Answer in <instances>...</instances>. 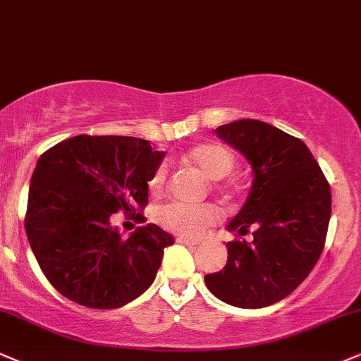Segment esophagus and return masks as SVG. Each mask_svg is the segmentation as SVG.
I'll use <instances>...</instances> for the list:
<instances>
[{"instance_id":"obj_1","label":"esophagus","mask_w":361,"mask_h":361,"mask_svg":"<svg viewBox=\"0 0 361 361\" xmlns=\"http://www.w3.org/2000/svg\"><path fill=\"white\" fill-rule=\"evenodd\" d=\"M177 241L185 244V246H197L199 244L197 239H189V238H177Z\"/></svg>"}]
</instances>
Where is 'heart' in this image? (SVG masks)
<instances>
[{
  "mask_svg": "<svg viewBox=\"0 0 361 361\" xmlns=\"http://www.w3.org/2000/svg\"><path fill=\"white\" fill-rule=\"evenodd\" d=\"M185 162L195 166L209 180H221L234 167V155L224 145L206 142L195 145L184 155ZM166 182V171L159 167L150 177L149 188L152 192H160ZM216 221V211L211 206H189V204L171 202L157 211V222L164 229L182 235H199Z\"/></svg>",
  "mask_w": 361,
  "mask_h": 361,
  "instance_id": "obj_1",
  "label": "heart"
}]
</instances>
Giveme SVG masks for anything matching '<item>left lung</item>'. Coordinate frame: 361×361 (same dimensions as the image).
<instances>
[{
  "label": "left lung",
  "instance_id": "8db88e82",
  "mask_svg": "<svg viewBox=\"0 0 361 361\" xmlns=\"http://www.w3.org/2000/svg\"><path fill=\"white\" fill-rule=\"evenodd\" d=\"M252 167V184L228 231L252 243L233 241L219 273L206 274L209 291L238 308H264L305 281L323 252L331 214V190L303 140L261 120L216 128Z\"/></svg>",
  "mask_w": 361,
  "mask_h": 361
}]
</instances>
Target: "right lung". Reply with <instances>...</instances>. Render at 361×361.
Instances as JSON below:
<instances>
[{"label":"right lung","mask_w":361,"mask_h":361,"mask_svg":"<svg viewBox=\"0 0 361 361\" xmlns=\"http://www.w3.org/2000/svg\"><path fill=\"white\" fill-rule=\"evenodd\" d=\"M164 155L137 137L77 135L38 159L25 229L58 293L88 308L114 310L154 283L173 238L145 224L123 239L110 216L120 209L135 216L147 206L149 180Z\"/></svg>","instance_id":"add662e5"}]
</instances>
